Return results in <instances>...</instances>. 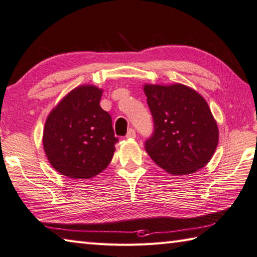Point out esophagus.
I'll list each match as a JSON object with an SVG mask.
<instances>
[{
  "instance_id": "1",
  "label": "esophagus",
  "mask_w": 257,
  "mask_h": 257,
  "mask_svg": "<svg viewBox=\"0 0 257 257\" xmlns=\"http://www.w3.org/2000/svg\"><path fill=\"white\" fill-rule=\"evenodd\" d=\"M125 137H127L128 139L136 138V132H135V129H129L127 135H125Z\"/></svg>"
}]
</instances>
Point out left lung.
I'll return each instance as SVG.
<instances>
[{"mask_svg": "<svg viewBox=\"0 0 257 257\" xmlns=\"http://www.w3.org/2000/svg\"><path fill=\"white\" fill-rule=\"evenodd\" d=\"M155 122L146 151L166 172L180 176L203 168L216 150L219 128L206 100L182 84H146Z\"/></svg>", "mask_w": 257, "mask_h": 257, "instance_id": "8db88e82", "label": "left lung"}]
</instances>
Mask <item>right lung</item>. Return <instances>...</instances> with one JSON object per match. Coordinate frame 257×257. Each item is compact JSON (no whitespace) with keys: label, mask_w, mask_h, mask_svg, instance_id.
Instances as JSON below:
<instances>
[{"label":"right lung","mask_w":257,"mask_h":257,"mask_svg":"<svg viewBox=\"0 0 257 257\" xmlns=\"http://www.w3.org/2000/svg\"><path fill=\"white\" fill-rule=\"evenodd\" d=\"M101 95L96 86H78L48 114L43 147L51 166L65 177L94 178L112 159L118 138L110 114L99 105Z\"/></svg>","instance_id":"right-lung-1"}]
</instances>
